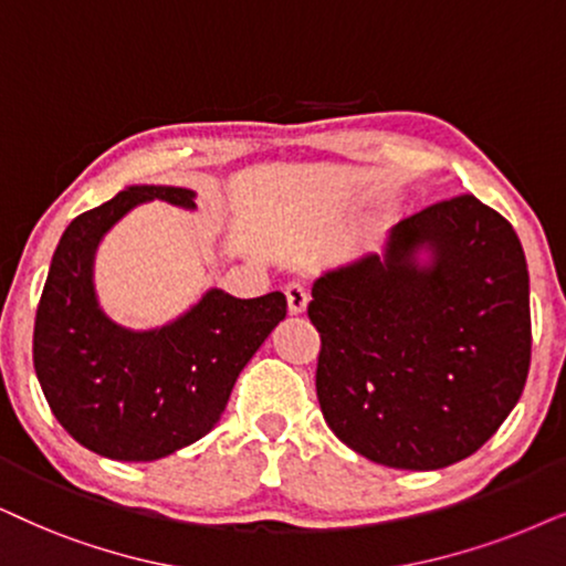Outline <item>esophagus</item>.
<instances>
[{
    "label": "esophagus",
    "instance_id": "obj_1",
    "mask_svg": "<svg viewBox=\"0 0 566 566\" xmlns=\"http://www.w3.org/2000/svg\"><path fill=\"white\" fill-rule=\"evenodd\" d=\"M284 295H287L290 316H303V313L307 311V300H311V295H307V290L303 287V284H290V287L284 290Z\"/></svg>",
    "mask_w": 566,
    "mask_h": 566
}]
</instances>
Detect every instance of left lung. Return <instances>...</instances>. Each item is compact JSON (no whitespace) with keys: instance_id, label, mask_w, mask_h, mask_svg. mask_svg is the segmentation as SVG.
Listing matches in <instances>:
<instances>
[{"instance_id":"8db88e82","label":"left lung","mask_w":566,"mask_h":566,"mask_svg":"<svg viewBox=\"0 0 566 566\" xmlns=\"http://www.w3.org/2000/svg\"><path fill=\"white\" fill-rule=\"evenodd\" d=\"M307 316L336 439L397 470H439L499 431L531 368L517 232L475 196L391 227L381 253L324 271Z\"/></svg>"}]
</instances>
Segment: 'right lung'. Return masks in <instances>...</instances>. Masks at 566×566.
<instances>
[{
    "label": "right lung",
    "instance_id": "1",
    "mask_svg": "<svg viewBox=\"0 0 566 566\" xmlns=\"http://www.w3.org/2000/svg\"><path fill=\"white\" fill-rule=\"evenodd\" d=\"M196 209V192L130 185L70 221L41 292L33 366L54 418L91 452L119 462L175 454L219 423L240 370L279 321L287 297L240 300L209 290L180 318L133 332L106 316L93 287L104 234L148 200Z\"/></svg>",
    "mask_w": 566,
    "mask_h": 566
}]
</instances>
